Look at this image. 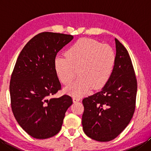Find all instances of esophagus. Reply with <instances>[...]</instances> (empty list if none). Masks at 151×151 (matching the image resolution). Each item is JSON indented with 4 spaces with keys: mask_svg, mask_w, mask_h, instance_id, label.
Masks as SVG:
<instances>
[{
    "mask_svg": "<svg viewBox=\"0 0 151 151\" xmlns=\"http://www.w3.org/2000/svg\"><path fill=\"white\" fill-rule=\"evenodd\" d=\"M73 102L75 103V102H77L80 101V98L78 97H73Z\"/></svg>",
    "mask_w": 151,
    "mask_h": 151,
    "instance_id": "obj_1",
    "label": "esophagus"
}]
</instances>
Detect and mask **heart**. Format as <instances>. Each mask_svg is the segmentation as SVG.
Here are the masks:
<instances>
[{
  "mask_svg": "<svg viewBox=\"0 0 151 151\" xmlns=\"http://www.w3.org/2000/svg\"><path fill=\"white\" fill-rule=\"evenodd\" d=\"M115 54L108 45L82 38L74 43L66 51V57L58 56L54 60V69L63 84L69 85L77 75L80 77L66 88L68 93L81 96L93 88L103 87L113 71Z\"/></svg>",
  "mask_w": 151,
  "mask_h": 151,
  "instance_id": "b5f03b06",
  "label": "heart"
}]
</instances>
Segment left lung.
I'll return each instance as SVG.
<instances>
[{"instance_id": "left-lung-1", "label": "left lung", "mask_w": 151, "mask_h": 151, "mask_svg": "<svg viewBox=\"0 0 151 151\" xmlns=\"http://www.w3.org/2000/svg\"><path fill=\"white\" fill-rule=\"evenodd\" d=\"M116 56L111 76L101 91L82 100L85 134L98 142H110L123 132L135 111L137 80L129 54L116 38Z\"/></svg>"}]
</instances>
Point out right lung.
<instances>
[{
    "label": "right lung",
    "instance_id": "add662e5",
    "mask_svg": "<svg viewBox=\"0 0 151 151\" xmlns=\"http://www.w3.org/2000/svg\"><path fill=\"white\" fill-rule=\"evenodd\" d=\"M73 39L68 34H38L26 44L15 63L9 83L12 110L22 129L34 138L47 139L58 133L73 104L67 95L50 98L61 89L54 69L56 54Z\"/></svg>",
    "mask_w": 151,
    "mask_h": 151
}]
</instances>
